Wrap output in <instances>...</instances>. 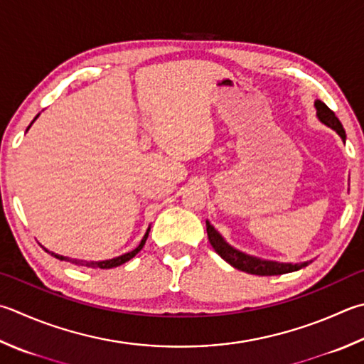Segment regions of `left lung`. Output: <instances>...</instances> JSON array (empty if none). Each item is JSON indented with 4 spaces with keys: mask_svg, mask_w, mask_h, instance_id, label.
<instances>
[{
    "mask_svg": "<svg viewBox=\"0 0 364 364\" xmlns=\"http://www.w3.org/2000/svg\"><path fill=\"white\" fill-rule=\"evenodd\" d=\"M314 106L317 109V119L328 128L334 129L346 144L344 128H342V123L339 122L338 117H336L331 109L320 100H315ZM205 228H208L209 242L212 247H214V250L218 253V255H220L226 263H230L232 267H236V269L244 271L247 274H255V276H280V274L298 271L301 267H306L309 264L307 262L296 263V264L279 263V262H271V259H262L258 257L247 255V253L235 249V247H231L228 242H226L220 232H218L214 226L209 223V220H205Z\"/></svg>",
    "mask_w": 364,
    "mask_h": 364,
    "instance_id": "8db88e82",
    "label": "left lung"
}]
</instances>
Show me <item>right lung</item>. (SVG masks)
I'll return each instance as SVG.
<instances>
[{
  "instance_id": "add662e5",
  "label": "right lung",
  "mask_w": 364,
  "mask_h": 364,
  "mask_svg": "<svg viewBox=\"0 0 364 364\" xmlns=\"http://www.w3.org/2000/svg\"><path fill=\"white\" fill-rule=\"evenodd\" d=\"M39 117V114L36 115V117H34V120H36ZM33 120V122H34ZM33 122L30 123V127L33 125ZM30 127L26 128V132H28L30 129ZM149 231H150V226L147 228V231H146V235H144V237L141 239V242H139V245L136 247L134 250H132V252H128V253H123V255H120V257H115V258H111V259H102V262H84V259H75V258H68V257H63V255H58V253H53V252H49L46 249L44 245H41L43 247V249L46 250V252H49L52 257H55V258H58V259H61V262H70V263H73V264H75V266H87V267H101V269H111V267H117V266H120V264H123V263H127L128 259H132L136 253H139L141 252V249L144 247V244H146V241H147V237H149Z\"/></svg>"
}]
</instances>
